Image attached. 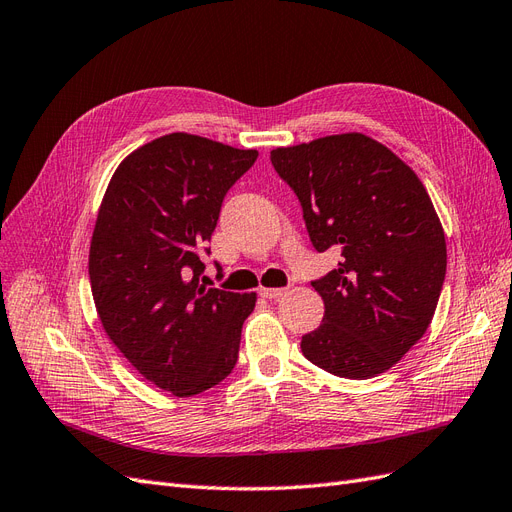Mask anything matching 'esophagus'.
Listing matches in <instances>:
<instances>
[{
  "label": "esophagus",
  "mask_w": 512,
  "mask_h": 512,
  "mask_svg": "<svg viewBox=\"0 0 512 512\" xmlns=\"http://www.w3.org/2000/svg\"><path fill=\"white\" fill-rule=\"evenodd\" d=\"M288 292V288H260V294L265 299H280Z\"/></svg>",
  "instance_id": "obj_1"
}]
</instances>
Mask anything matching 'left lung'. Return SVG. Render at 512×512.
Masks as SVG:
<instances>
[{
	"label": "left lung",
	"instance_id": "obj_1",
	"mask_svg": "<svg viewBox=\"0 0 512 512\" xmlns=\"http://www.w3.org/2000/svg\"><path fill=\"white\" fill-rule=\"evenodd\" d=\"M297 194L316 252L337 269L314 280L322 324L303 335L307 361L339 378L391 369L427 331L446 275L444 230L414 170L365 134L271 151Z\"/></svg>",
	"mask_w": 512,
	"mask_h": 512
}]
</instances>
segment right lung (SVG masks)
Instances as JSON below:
<instances>
[{"instance_id":"1","label":"right lung","mask_w":512,"mask_h":512,"mask_svg":"<svg viewBox=\"0 0 512 512\" xmlns=\"http://www.w3.org/2000/svg\"><path fill=\"white\" fill-rule=\"evenodd\" d=\"M258 158L203 136L156 138L119 164L89 250L106 335L149 382L177 397L220 384L239 359L256 294L200 286L224 196Z\"/></svg>"}]
</instances>
